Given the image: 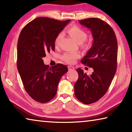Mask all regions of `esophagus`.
I'll return each mask as SVG.
<instances>
[{"mask_svg":"<svg viewBox=\"0 0 132 132\" xmlns=\"http://www.w3.org/2000/svg\"><path fill=\"white\" fill-rule=\"evenodd\" d=\"M68 69H69V71L73 70H75V68L72 66H68Z\"/></svg>","mask_w":132,"mask_h":132,"instance_id":"esophagus-1","label":"esophagus"}]
</instances>
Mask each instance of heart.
Segmentation results:
<instances>
[{"mask_svg":"<svg viewBox=\"0 0 132 132\" xmlns=\"http://www.w3.org/2000/svg\"><path fill=\"white\" fill-rule=\"evenodd\" d=\"M68 33L70 36L73 38L77 43L82 44L87 39V34L84 30H82L79 27L72 26L68 30ZM63 33L60 32L55 38V45L57 46L61 43V39L63 37ZM80 57V55L77 53L73 52H66L62 55V59L68 63H74L76 60Z\"/></svg>","mask_w":132,"mask_h":132,"instance_id":"1","label":"heart"}]
</instances>
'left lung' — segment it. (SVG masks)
Returning <instances> with one entry per match:
<instances>
[{"instance_id":"1","label":"left lung","mask_w":132,"mask_h":132,"mask_svg":"<svg viewBox=\"0 0 132 132\" xmlns=\"http://www.w3.org/2000/svg\"><path fill=\"white\" fill-rule=\"evenodd\" d=\"M81 25L90 29L93 44L81 62L94 71L88 76L80 68L75 84L76 98L84 104L95 102L105 94L114 77L117 68L118 42L111 27L98 18L79 20Z\"/></svg>"}]
</instances>
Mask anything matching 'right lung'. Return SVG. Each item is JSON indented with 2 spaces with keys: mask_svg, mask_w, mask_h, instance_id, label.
Returning <instances> with one entry per match:
<instances>
[{
  "mask_svg": "<svg viewBox=\"0 0 132 132\" xmlns=\"http://www.w3.org/2000/svg\"><path fill=\"white\" fill-rule=\"evenodd\" d=\"M70 21L38 17L27 24L19 35L17 69L26 92L37 102L45 103L54 98L60 80L68 70L61 63L50 68L42 58L55 51L56 37Z\"/></svg>",
  "mask_w": 132,
  "mask_h": 132,
  "instance_id": "1",
  "label": "right lung"
}]
</instances>
